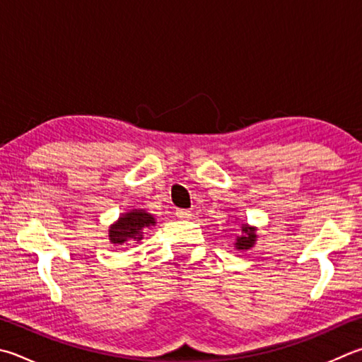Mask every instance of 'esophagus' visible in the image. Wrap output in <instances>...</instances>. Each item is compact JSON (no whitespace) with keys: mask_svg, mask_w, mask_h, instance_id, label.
Segmentation results:
<instances>
[{"mask_svg":"<svg viewBox=\"0 0 362 362\" xmlns=\"http://www.w3.org/2000/svg\"><path fill=\"white\" fill-rule=\"evenodd\" d=\"M175 215L179 216V218H189V216H192V212H189V210H187V209H177Z\"/></svg>","mask_w":362,"mask_h":362,"instance_id":"1","label":"esophagus"}]
</instances>
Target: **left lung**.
I'll return each mask as SVG.
<instances>
[{
	"mask_svg": "<svg viewBox=\"0 0 362 362\" xmlns=\"http://www.w3.org/2000/svg\"><path fill=\"white\" fill-rule=\"evenodd\" d=\"M255 239H256V234H255V229L253 228H248L247 225L242 226V231L240 235H238V242H235V247L239 250H248L255 245Z\"/></svg>",
	"mask_w": 362,
	"mask_h": 362,
	"instance_id": "1",
	"label": "left lung"
}]
</instances>
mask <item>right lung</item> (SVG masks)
Returning a JSON list of instances; mask_svg holds the SVG:
<instances>
[{
  "label": "right lung",
  "instance_id": "add662e5",
  "mask_svg": "<svg viewBox=\"0 0 362 362\" xmlns=\"http://www.w3.org/2000/svg\"><path fill=\"white\" fill-rule=\"evenodd\" d=\"M155 225V218L144 210H133L124 214L109 229V239L114 245H123L131 240H141L144 229Z\"/></svg>",
  "mask_w": 362,
  "mask_h": 362
}]
</instances>
